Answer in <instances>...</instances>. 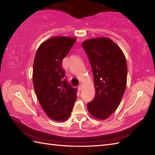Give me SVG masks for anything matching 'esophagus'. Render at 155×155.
I'll use <instances>...</instances> for the list:
<instances>
[{"label":"esophagus","instance_id":"esophagus-1","mask_svg":"<svg viewBox=\"0 0 155 155\" xmlns=\"http://www.w3.org/2000/svg\"><path fill=\"white\" fill-rule=\"evenodd\" d=\"M82 87H83V86H82V84H79L78 86V91H81L82 90Z\"/></svg>","mask_w":155,"mask_h":155}]
</instances>
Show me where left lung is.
I'll use <instances>...</instances> for the list:
<instances>
[{
  "instance_id": "8db88e82",
  "label": "left lung",
  "mask_w": 155,
  "mask_h": 155,
  "mask_svg": "<svg viewBox=\"0 0 155 155\" xmlns=\"http://www.w3.org/2000/svg\"><path fill=\"white\" fill-rule=\"evenodd\" d=\"M89 58L95 87L94 99L87 104L89 113L104 120L117 110L127 86V65L121 49L107 38L83 42Z\"/></svg>"
}]
</instances>
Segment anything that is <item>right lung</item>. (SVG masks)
Wrapping results in <instances>:
<instances>
[{
	"label": "right lung",
	"mask_w": 155,
	"mask_h": 155,
	"mask_svg": "<svg viewBox=\"0 0 155 155\" xmlns=\"http://www.w3.org/2000/svg\"><path fill=\"white\" fill-rule=\"evenodd\" d=\"M76 38H51L40 45L36 52L32 72L35 93L41 107L52 120L64 121L71 116L77 89L69 84L62 67Z\"/></svg>",
	"instance_id": "add662e5"
}]
</instances>
